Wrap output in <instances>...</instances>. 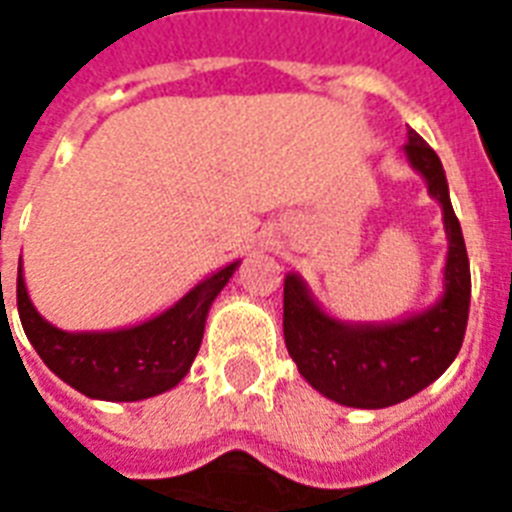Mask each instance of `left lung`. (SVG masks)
<instances>
[{
  "instance_id": "obj_1",
  "label": "left lung",
  "mask_w": 512,
  "mask_h": 512,
  "mask_svg": "<svg viewBox=\"0 0 512 512\" xmlns=\"http://www.w3.org/2000/svg\"><path fill=\"white\" fill-rule=\"evenodd\" d=\"M406 156L444 207L449 233L446 292L430 311L398 324H342L313 303L295 273L284 279V342L300 374L342 406L401 404L438 380L462 348L470 311V263L436 151L409 130Z\"/></svg>"
}]
</instances>
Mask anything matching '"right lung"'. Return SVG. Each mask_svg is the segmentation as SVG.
Listing matches in <instances>:
<instances>
[{
	"label": "right lung",
	"instance_id": "obj_1",
	"mask_svg": "<svg viewBox=\"0 0 512 512\" xmlns=\"http://www.w3.org/2000/svg\"><path fill=\"white\" fill-rule=\"evenodd\" d=\"M239 260L212 273L162 316L116 332H63L36 313L18 268V313L23 332L60 380L100 401H140L175 388L191 369L204 337L209 305L228 284Z\"/></svg>",
	"mask_w": 512,
	"mask_h": 512
}]
</instances>
